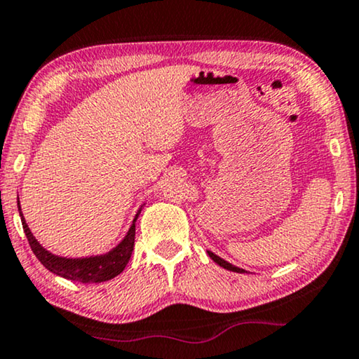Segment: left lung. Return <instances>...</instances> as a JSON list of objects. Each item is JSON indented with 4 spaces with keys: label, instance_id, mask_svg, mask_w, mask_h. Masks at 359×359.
I'll return each mask as SVG.
<instances>
[{
    "label": "left lung",
    "instance_id": "left-lung-1",
    "mask_svg": "<svg viewBox=\"0 0 359 359\" xmlns=\"http://www.w3.org/2000/svg\"><path fill=\"white\" fill-rule=\"evenodd\" d=\"M208 255L211 257V259H213L216 264H218L219 266H223V269H226V270H231V271H236V273H245L244 270L242 269H237V266H234V265H231V264H228V262L226 260H223L221 259V257H218V255H215L213 252H208Z\"/></svg>",
    "mask_w": 359,
    "mask_h": 359
}]
</instances>
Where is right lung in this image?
<instances>
[{
    "label": "right lung",
    "instance_id": "1",
    "mask_svg": "<svg viewBox=\"0 0 359 359\" xmlns=\"http://www.w3.org/2000/svg\"><path fill=\"white\" fill-rule=\"evenodd\" d=\"M21 210V208H19ZM21 213V211H19ZM141 210L136 215L135 221L138 219ZM22 228L26 232V237L29 241V245L35 257L40 260L45 269L52 271V273L63 276V278L78 281V283H102L107 280H112L115 276L120 275L127 266L131 252L135 247V221L131 224L128 234L125 236V239L115 247L114 250H110L109 254L99 255V257H90V259H63V257H57L50 254L43 249L42 245L35 241L32 232L27 228L26 219L21 215Z\"/></svg>",
    "mask_w": 359,
    "mask_h": 359
}]
</instances>
